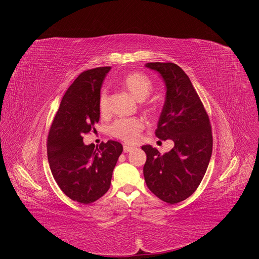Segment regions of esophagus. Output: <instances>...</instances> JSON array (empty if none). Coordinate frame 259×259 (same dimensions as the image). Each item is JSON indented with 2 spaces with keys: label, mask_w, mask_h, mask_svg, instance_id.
Masks as SVG:
<instances>
[{
  "label": "esophagus",
  "mask_w": 259,
  "mask_h": 259,
  "mask_svg": "<svg viewBox=\"0 0 259 259\" xmlns=\"http://www.w3.org/2000/svg\"><path fill=\"white\" fill-rule=\"evenodd\" d=\"M134 149V147L133 146H130V145H124L123 146V150H124V152L125 153H128V152H130V151H132Z\"/></svg>",
  "instance_id": "34e87169"
}]
</instances>
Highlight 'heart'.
<instances>
[{
  "label": "heart",
  "mask_w": 259,
  "mask_h": 259,
  "mask_svg": "<svg viewBox=\"0 0 259 259\" xmlns=\"http://www.w3.org/2000/svg\"><path fill=\"white\" fill-rule=\"evenodd\" d=\"M124 88L138 101H142L145 111L149 114L155 113V107L151 103H145V100L153 91L151 79L144 73L134 71L128 73L122 80ZM99 108L102 114L109 110V97L106 89H102L99 95ZM144 129V122L139 118H123L116 120L110 127L112 136L125 142L132 143L136 141L140 132Z\"/></svg>",
  "instance_id": "obj_1"
}]
</instances>
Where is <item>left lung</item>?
Here are the masks:
<instances>
[{
    "label": "left lung",
    "mask_w": 259,
    "mask_h": 259,
    "mask_svg": "<svg viewBox=\"0 0 259 259\" xmlns=\"http://www.w3.org/2000/svg\"><path fill=\"white\" fill-rule=\"evenodd\" d=\"M145 66L157 71L166 87L155 135L171 139L175 147L161 155L151 145H143L147 155L143 175L148 189L174 205L192 196L201 184L212 155V128L199 95L179 65L149 62Z\"/></svg>",
    "instance_id": "left-lung-1"
}]
</instances>
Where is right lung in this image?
Instances as JSON below:
<instances>
[{
  "label": "right lung",
  "instance_id": "add662e5",
  "mask_svg": "<svg viewBox=\"0 0 259 259\" xmlns=\"http://www.w3.org/2000/svg\"><path fill=\"white\" fill-rule=\"evenodd\" d=\"M110 66L81 72L64 94L47 138V157L60 190L72 201L91 204L111 186L114 167L123 151L121 143L109 140L100 146L85 145L83 134L100 119L99 95Z\"/></svg>",
  "mask_w": 259,
  "mask_h": 259
}]
</instances>
